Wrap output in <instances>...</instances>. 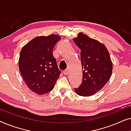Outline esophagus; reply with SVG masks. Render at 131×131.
<instances>
[{
  "label": "esophagus",
  "instance_id": "obj_1",
  "mask_svg": "<svg viewBox=\"0 0 131 131\" xmlns=\"http://www.w3.org/2000/svg\"><path fill=\"white\" fill-rule=\"evenodd\" d=\"M63 73L65 75H67L68 74H69V70L66 69V70H64L63 71Z\"/></svg>",
  "mask_w": 131,
  "mask_h": 131
}]
</instances>
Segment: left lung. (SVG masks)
I'll return each instance as SVG.
<instances>
[{
    "mask_svg": "<svg viewBox=\"0 0 131 131\" xmlns=\"http://www.w3.org/2000/svg\"><path fill=\"white\" fill-rule=\"evenodd\" d=\"M81 50L80 58L83 70L82 84L75 92L80 96H89L96 94L110 79L113 70L110 53L104 45L83 33L73 38Z\"/></svg>",
    "mask_w": 131,
    "mask_h": 131,
    "instance_id": "8db88e82",
    "label": "left lung"
}]
</instances>
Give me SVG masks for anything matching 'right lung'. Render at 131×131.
<instances>
[{
	"instance_id": "add662e5",
	"label": "right lung",
	"mask_w": 131,
	"mask_h": 131,
	"mask_svg": "<svg viewBox=\"0 0 131 131\" xmlns=\"http://www.w3.org/2000/svg\"><path fill=\"white\" fill-rule=\"evenodd\" d=\"M60 39L53 34L36 37L21 50L18 66L21 76L28 88L38 95L52 90L60 77L52 50Z\"/></svg>"
}]
</instances>
